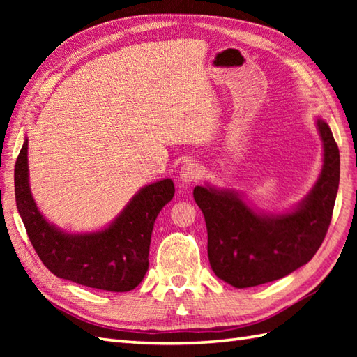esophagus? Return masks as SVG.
<instances>
[{
    "instance_id": "34e87169",
    "label": "esophagus",
    "mask_w": 357,
    "mask_h": 357,
    "mask_svg": "<svg viewBox=\"0 0 357 357\" xmlns=\"http://www.w3.org/2000/svg\"><path fill=\"white\" fill-rule=\"evenodd\" d=\"M201 165L196 162H185L179 170V179L183 181L184 184H192L196 179H199L201 176Z\"/></svg>"
}]
</instances>
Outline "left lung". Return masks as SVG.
I'll use <instances>...</instances> for the list:
<instances>
[{"label": "left lung", "mask_w": 357, "mask_h": 357, "mask_svg": "<svg viewBox=\"0 0 357 357\" xmlns=\"http://www.w3.org/2000/svg\"><path fill=\"white\" fill-rule=\"evenodd\" d=\"M322 169L304 199L284 213L256 208L231 188L196 185L193 198L206 218L208 261L234 288L256 287L305 265L327 234L339 188V149L328 124L316 116Z\"/></svg>", "instance_id": "1"}]
</instances>
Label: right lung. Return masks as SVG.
I'll return each instance as SVG.
<instances>
[{
  "mask_svg": "<svg viewBox=\"0 0 357 357\" xmlns=\"http://www.w3.org/2000/svg\"><path fill=\"white\" fill-rule=\"evenodd\" d=\"M29 142L15 164V198L29 239L53 275L105 291H130L149 270L151 231L159 211L174 195L170 178L144 185L104 229L67 233L38 208L29 183Z\"/></svg>",
  "mask_w": 357,
  "mask_h": 357,
  "instance_id": "add662e5",
  "label": "right lung"
}]
</instances>
